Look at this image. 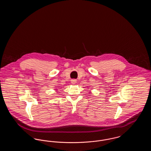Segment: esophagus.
<instances>
[{
    "instance_id": "1",
    "label": "esophagus",
    "mask_w": 151,
    "mask_h": 151,
    "mask_svg": "<svg viewBox=\"0 0 151 151\" xmlns=\"http://www.w3.org/2000/svg\"><path fill=\"white\" fill-rule=\"evenodd\" d=\"M76 80H75V79H72L71 80V83L72 84H76Z\"/></svg>"
}]
</instances>
